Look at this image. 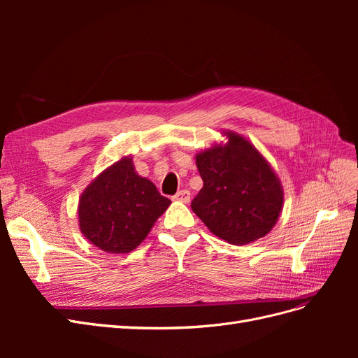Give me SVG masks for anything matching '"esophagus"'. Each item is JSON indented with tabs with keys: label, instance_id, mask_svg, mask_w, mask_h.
Segmentation results:
<instances>
[{
	"label": "esophagus",
	"instance_id": "obj_1",
	"mask_svg": "<svg viewBox=\"0 0 358 358\" xmlns=\"http://www.w3.org/2000/svg\"><path fill=\"white\" fill-rule=\"evenodd\" d=\"M176 201H182V203H189L191 200V192L188 189H182L179 192H176V196L173 197Z\"/></svg>",
	"mask_w": 358,
	"mask_h": 358
}]
</instances>
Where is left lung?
<instances>
[{
	"label": "left lung",
	"instance_id": "8db88e82",
	"mask_svg": "<svg viewBox=\"0 0 358 358\" xmlns=\"http://www.w3.org/2000/svg\"><path fill=\"white\" fill-rule=\"evenodd\" d=\"M225 143L200 150L203 188L191 209L220 239L246 245L272 231L282 212L284 189L275 170L243 136L224 131Z\"/></svg>",
	"mask_w": 358,
	"mask_h": 358
}]
</instances>
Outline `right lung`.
Segmentation results:
<instances>
[{"label": "right lung", "instance_id": "1", "mask_svg": "<svg viewBox=\"0 0 358 358\" xmlns=\"http://www.w3.org/2000/svg\"><path fill=\"white\" fill-rule=\"evenodd\" d=\"M170 200L138 175L131 157H122L101 171L79 199L82 234L109 254H128L142 243Z\"/></svg>", "mask_w": 358, "mask_h": 358}]
</instances>
